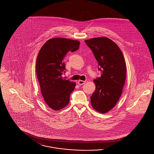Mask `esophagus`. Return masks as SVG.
<instances>
[{
    "instance_id": "1",
    "label": "esophagus",
    "mask_w": 154,
    "mask_h": 154,
    "mask_svg": "<svg viewBox=\"0 0 154 154\" xmlns=\"http://www.w3.org/2000/svg\"><path fill=\"white\" fill-rule=\"evenodd\" d=\"M86 82V81H83V80H79L78 81V84H79V85H83V84H84Z\"/></svg>"
}]
</instances>
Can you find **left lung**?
<instances>
[{
  "label": "left lung",
  "mask_w": 154,
  "mask_h": 154,
  "mask_svg": "<svg viewBox=\"0 0 154 154\" xmlns=\"http://www.w3.org/2000/svg\"><path fill=\"white\" fill-rule=\"evenodd\" d=\"M93 52L101 72L100 77L94 80L96 89L91 96L93 108L106 113L117 104L122 93L126 68L124 55L117 44L106 37L85 40Z\"/></svg>",
  "instance_id": "8db88e82"
}]
</instances>
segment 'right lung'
Listing matches in <instances>:
<instances>
[{
    "mask_svg": "<svg viewBox=\"0 0 154 154\" xmlns=\"http://www.w3.org/2000/svg\"><path fill=\"white\" fill-rule=\"evenodd\" d=\"M80 42L66 38H52L47 41L38 52L36 74L44 101L52 110L65 107L75 82L62 77L65 73L63 59L67 52L79 50Z\"/></svg>",
    "mask_w": 154,
    "mask_h": 154,
    "instance_id": "obj_1",
    "label": "right lung"
}]
</instances>
